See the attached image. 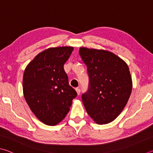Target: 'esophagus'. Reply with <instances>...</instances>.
<instances>
[{
    "label": "esophagus",
    "mask_w": 153,
    "mask_h": 153,
    "mask_svg": "<svg viewBox=\"0 0 153 153\" xmlns=\"http://www.w3.org/2000/svg\"><path fill=\"white\" fill-rule=\"evenodd\" d=\"M76 91H77V95H79V94H80V91H80L79 89L77 88H76Z\"/></svg>",
    "instance_id": "1"
}]
</instances>
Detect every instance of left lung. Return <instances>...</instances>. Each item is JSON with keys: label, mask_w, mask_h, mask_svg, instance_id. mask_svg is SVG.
<instances>
[{"label": "left lung", "mask_w": 153, "mask_h": 153, "mask_svg": "<svg viewBox=\"0 0 153 153\" xmlns=\"http://www.w3.org/2000/svg\"><path fill=\"white\" fill-rule=\"evenodd\" d=\"M79 53L89 77L88 90L82 96L86 112L98 124L111 123L123 110L131 94L128 66L105 50L81 48Z\"/></svg>", "instance_id": "left-lung-1"}]
</instances>
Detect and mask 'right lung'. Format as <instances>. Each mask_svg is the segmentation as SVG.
Segmentation results:
<instances>
[{
  "label": "right lung",
  "instance_id": "right-lung-1",
  "mask_svg": "<svg viewBox=\"0 0 153 153\" xmlns=\"http://www.w3.org/2000/svg\"><path fill=\"white\" fill-rule=\"evenodd\" d=\"M72 47L49 48L39 53L25 70L23 94L39 120L54 126L65 117L77 96L63 68Z\"/></svg>",
  "mask_w": 153,
  "mask_h": 153
}]
</instances>
